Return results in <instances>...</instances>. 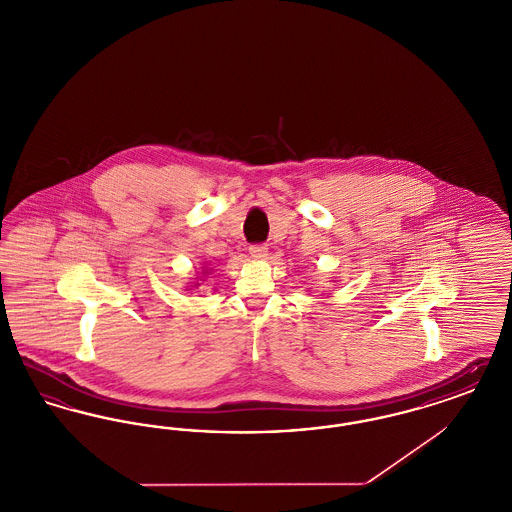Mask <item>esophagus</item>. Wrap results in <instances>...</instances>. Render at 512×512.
<instances>
[{"instance_id": "34e87169", "label": "esophagus", "mask_w": 512, "mask_h": 512, "mask_svg": "<svg viewBox=\"0 0 512 512\" xmlns=\"http://www.w3.org/2000/svg\"><path fill=\"white\" fill-rule=\"evenodd\" d=\"M267 253V245H251V247H249V255H251L253 259H265Z\"/></svg>"}]
</instances>
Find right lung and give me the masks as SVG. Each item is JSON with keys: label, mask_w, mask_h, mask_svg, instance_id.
Returning <instances> with one entry per match:
<instances>
[{"label": "right lung", "mask_w": 512, "mask_h": 512, "mask_svg": "<svg viewBox=\"0 0 512 512\" xmlns=\"http://www.w3.org/2000/svg\"><path fill=\"white\" fill-rule=\"evenodd\" d=\"M205 274H209V272H207V268L203 267L201 268V278H203ZM195 280H197V278H195ZM197 286H199V284H197V282H194V286H192V288H197ZM192 288H190V290H192Z\"/></svg>", "instance_id": "1"}]
</instances>
